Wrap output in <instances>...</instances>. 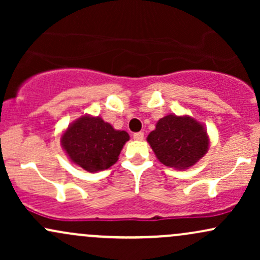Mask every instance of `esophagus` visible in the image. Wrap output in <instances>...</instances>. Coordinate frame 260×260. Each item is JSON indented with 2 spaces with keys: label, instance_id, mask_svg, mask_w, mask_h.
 <instances>
[{
  "label": "esophagus",
  "instance_id": "esophagus-1",
  "mask_svg": "<svg viewBox=\"0 0 260 260\" xmlns=\"http://www.w3.org/2000/svg\"><path fill=\"white\" fill-rule=\"evenodd\" d=\"M143 138H144V133L143 132H137L133 134V139L134 140H143Z\"/></svg>",
  "mask_w": 260,
  "mask_h": 260
}]
</instances>
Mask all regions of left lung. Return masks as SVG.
<instances>
[{"instance_id": "left-lung-1", "label": "left lung", "mask_w": 260, "mask_h": 260, "mask_svg": "<svg viewBox=\"0 0 260 260\" xmlns=\"http://www.w3.org/2000/svg\"><path fill=\"white\" fill-rule=\"evenodd\" d=\"M147 140L161 164L180 171L196 165L209 149L204 124L188 115L160 118Z\"/></svg>"}]
</instances>
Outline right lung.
Masks as SVG:
<instances>
[{
	"label": "right lung",
	"mask_w": 260,
	"mask_h": 260,
	"mask_svg": "<svg viewBox=\"0 0 260 260\" xmlns=\"http://www.w3.org/2000/svg\"><path fill=\"white\" fill-rule=\"evenodd\" d=\"M128 140L126 131L115 129L100 116L83 115L61 134V147L74 165L98 172L111 168Z\"/></svg>",
	"instance_id": "add662e5"
}]
</instances>
